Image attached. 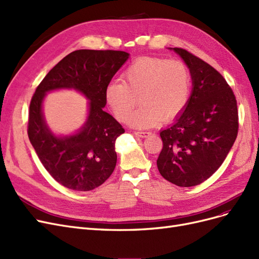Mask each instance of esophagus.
Returning a JSON list of instances; mask_svg holds the SVG:
<instances>
[{
	"label": "esophagus",
	"instance_id": "obj_1",
	"mask_svg": "<svg viewBox=\"0 0 259 259\" xmlns=\"http://www.w3.org/2000/svg\"><path fill=\"white\" fill-rule=\"evenodd\" d=\"M151 133L150 132H135V135L142 137V138H146L148 137L149 135H150Z\"/></svg>",
	"mask_w": 259,
	"mask_h": 259
}]
</instances>
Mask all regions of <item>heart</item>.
<instances>
[{"label":"heart","mask_w":259,"mask_h":259,"mask_svg":"<svg viewBox=\"0 0 259 259\" xmlns=\"http://www.w3.org/2000/svg\"><path fill=\"white\" fill-rule=\"evenodd\" d=\"M190 92L191 75L185 62L144 57L125 70L123 81L107 85L105 98L116 119L125 121L139 98L143 106L128 116L127 123L133 127L147 128L182 113Z\"/></svg>","instance_id":"1"}]
</instances>
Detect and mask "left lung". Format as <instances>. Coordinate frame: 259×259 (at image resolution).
<instances>
[{
  "label": "left lung",
  "mask_w": 259,
  "mask_h": 259,
  "mask_svg": "<svg viewBox=\"0 0 259 259\" xmlns=\"http://www.w3.org/2000/svg\"><path fill=\"white\" fill-rule=\"evenodd\" d=\"M190 70L192 92L183 112L161 131L160 174L179 187L204 182L222 165L239 131L236 96L216 69L184 49L174 48Z\"/></svg>",
  "instance_id": "8db88e82"
}]
</instances>
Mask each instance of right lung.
Here are the masks:
<instances>
[{"label":"right lung","mask_w":259,"mask_h":259,"mask_svg":"<svg viewBox=\"0 0 259 259\" xmlns=\"http://www.w3.org/2000/svg\"><path fill=\"white\" fill-rule=\"evenodd\" d=\"M130 54L122 51L79 50L62 58L38 84L29 108L28 136L45 169L60 185L90 191L103 185L116 164L115 140L125 132L104 108L105 91ZM73 88L90 100L83 126L70 137H55L45 122L46 93Z\"/></svg>","instance_id":"obj_1"}]
</instances>
